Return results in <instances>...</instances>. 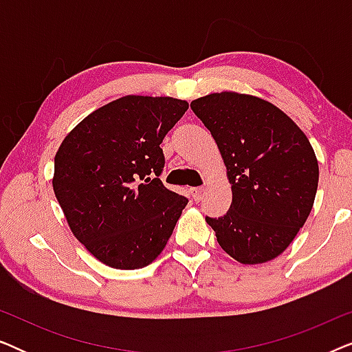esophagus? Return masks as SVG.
I'll return each mask as SVG.
<instances>
[{
    "label": "esophagus",
    "instance_id": "obj_1",
    "mask_svg": "<svg viewBox=\"0 0 352 352\" xmlns=\"http://www.w3.org/2000/svg\"><path fill=\"white\" fill-rule=\"evenodd\" d=\"M201 192H204V187H192V189H190L192 199H194L195 201H200V199H201Z\"/></svg>",
    "mask_w": 352,
    "mask_h": 352
}]
</instances>
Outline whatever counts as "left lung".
<instances>
[{"label": "left lung", "mask_w": 352, "mask_h": 352, "mask_svg": "<svg viewBox=\"0 0 352 352\" xmlns=\"http://www.w3.org/2000/svg\"><path fill=\"white\" fill-rule=\"evenodd\" d=\"M190 109L218 144L232 204L206 216L216 240L242 264H261L285 252L314 205L319 165L306 134L267 100L248 94H208Z\"/></svg>", "instance_id": "obj_1"}]
</instances>
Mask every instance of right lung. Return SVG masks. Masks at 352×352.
Returning a JSON list of instances; mask_svg holds the SVG:
<instances>
[{
	"label": "right lung",
	"instance_id": "add662e5",
	"mask_svg": "<svg viewBox=\"0 0 352 352\" xmlns=\"http://www.w3.org/2000/svg\"><path fill=\"white\" fill-rule=\"evenodd\" d=\"M189 104L124 96L89 113L54 157L56 199L72 232L115 269L148 266L166 247L187 205L160 181V144Z\"/></svg>",
	"mask_w": 352,
	"mask_h": 352
}]
</instances>
